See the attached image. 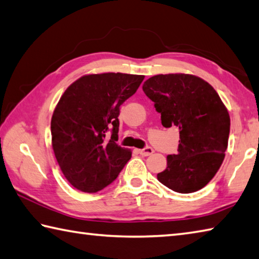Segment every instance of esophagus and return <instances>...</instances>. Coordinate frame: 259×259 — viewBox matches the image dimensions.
Segmentation results:
<instances>
[{
  "label": "esophagus",
  "instance_id": "esophagus-1",
  "mask_svg": "<svg viewBox=\"0 0 259 259\" xmlns=\"http://www.w3.org/2000/svg\"><path fill=\"white\" fill-rule=\"evenodd\" d=\"M139 152L141 155H143V157H148V155H151L154 152V150L151 148V146H146L144 149L139 150Z\"/></svg>",
  "mask_w": 259,
  "mask_h": 259
}]
</instances>
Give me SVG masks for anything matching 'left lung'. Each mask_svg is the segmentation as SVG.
I'll return each instance as SVG.
<instances>
[{
  "label": "left lung",
  "mask_w": 259,
  "mask_h": 259,
  "mask_svg": "<svg viewBox=\"0 0 259 259\" xmlns=\"http://www.w3.org/2000/svg\"><path fill=\"white\" fill-rule=\"evenodd\" d=\"M143 91L154 102L164 127L179 128L178 153L168 155L158 180L182 194L202 189L226 155L230 133L227 107L211 84L192 74L154 75L144 82Z\"/></svg>",
  "instance_id": "obj_1"
}]
</instances>
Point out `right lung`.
Segmentation results:
<instances>
[{
	"label": "right lung",
	"mask_w": 259,
	"mask_h": 259,
	"mask_svg": "<svg viewBox=\"0 0 259 259\" xmlns=\"http://www.w3.org/2000/svg\"><path fill=\"white\" fill-rule=\"evenodd\" d=\"M144 75L101 73L81 76L67 88L53 113L52 145L73 187L96 193L108 186L131 159L118 141L119 107Z\"/></svg>",
	"instance_id": "obj_1"
}]
</instances>
